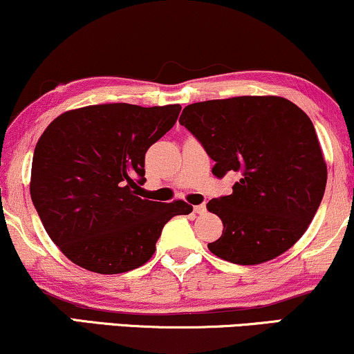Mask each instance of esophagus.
Returning a JSON list of instances; mask_svg holds the SVG:
<instances>
[{"instance_id":"obj_1","label":"esophagus","mask_w":354,"mask_h":354,"mask_svg":"<svg viewBox=\"0 0 354 354\" xmlns=\"http://www.w3.org/2000/svg\"><path fill=\"white\" fill-rule=\"evenodd\" d=\"M194 212H196V214H204V212H205V204L194 205Z\"/></svg>"}]
</instances>
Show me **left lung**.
Returning <instances> with one entry per match:
<instances>
[{
    "mask_svg": "<svg viewBox=\"0 0 354 354\" xmlns=\"http://www.w3.org/2000/svg\"><path fill=\"white\" fill-rule=\"evenodd\" d=\"M180 124L216 162L212 173L236 171L232 194L210 199L223 222L207 247L235 265L279 257L307 230L322 203L326 165L314 124L279 96H240L194 102Z\"/></svg>",
    "mask_w": 354,
    "mask_h": 354,
    "instance_id": "8db88e82",
    "label": "left lung"
}]
</instances>
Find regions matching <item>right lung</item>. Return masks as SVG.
I'll use <instances>...</instances> for the list:
<instances>
[{
  "label": "right lung",
  "mask_w": 354,
  "mask_h": 354,
  "mask_svg": "<svg viewBox=\"0 0 354 354\" xmlns=\"http://www.w3.org/2000/svg\"><path fill=\"white\" fill-rule=\"evenodd\" d=\"M181 106H86L52 120L34 150L30 198L48 236L75 265L119 274L145 265L185 201L142 199L145 153Z\"/></svg>",
  "instance_id": "right-lung-1"
}]
</instances>
